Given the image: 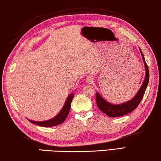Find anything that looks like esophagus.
<instances>
[{"label": "esophagus", "instance_id": "obj_1", "mask_svg": "<svg viewBox=\"0 0 161 161\" xmlns=\"http://www.w3.org/2000/svg\"><path fill=\"white\" fill-rule=\"evenodd\" d=\"M92 78L90 77V76H89V77L86 78V82L90 84L92 82Z\"/></svg>", "mask_w": 161, "mask_h": 161}]
</instances>
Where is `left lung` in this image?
Returning a JSON list of instances; mask_svg holds the SVG:
<instances>
[{
	"mask_svg": "<svg viewBox=\"0 0 161 161\" xmlns=\"http://www.w3.org/2000/svg\"><path fill=\"white\" fill-rule=\"evenodd\" d=\"M140 52L141 53V56L142 57V60L144 62L145 69V77L142 86H140L139 91L136 94V96L130 100L122 104H113L106 101L103 97L98 92L96 93V102L98 108L102 112H103L104 114L111 117H117L125 115L127 114H129L137 108V107L139 105V104L141 102L142 97H143L145 92L146 90V88L148 85L149 81V69L147 67L146 62H145L143 53H142L141 50L140 48Z\"/></svg>",
	"mask_w": 161,
	"mask_h": 161,
	"instance_id": "1",
	"label": "left lung"
}]
</instances>
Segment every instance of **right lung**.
Returning a JSON list of instances; mask_svg holds the SVG:
<instances>
[{"mask_svg": "<svg viewBox=\"0 0 161 161\" xmlns=\"http://www.w3.org/2000/svg\"><path fill=\"white\" fill-rule=\"evenodd\" d=\"M74 97V94H70V95L68 97L67 100H66L64 105L63 106L62 110L59 112L57 116L53 117V118L48 119L47 121H42V122H37V121H33L29 119L32 123L35 125H37L42 126V127H53L58 125L62 124V122L65 120L66 118L68 115L69 113L70 108H71V101H72Z\"/></svg>", "mask_w": 161, "mask_h": 161, "instance_id": "right-lung-1", "label": "right lung"}]
</instances>
